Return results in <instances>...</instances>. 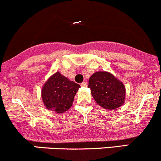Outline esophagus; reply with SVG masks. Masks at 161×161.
<instances>
[{"mask_svg": "<svg viewBox=\"0 0 161 161\" xmlns=\"http://www.w3.org/2000/svg\"><path fill=\"white\" fill-rule=\"evenodd\" d=\"M81 87H87V83L86 82H83L80 84Z\"/></svg>", "mask_w": 161, "mask_h": 161, "instance_id": "34e87169", "label": "esophagus"}]
</instances>
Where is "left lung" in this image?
<instances>
[{
  "instance_id": "obj_1",
  "label": "left lung",
  "mask_w": 161,
  "mask_h": 161,
  "mask_svg": "<svg viewBox=\"0 0 161 161\" xmlns=\"http://www.w3.org/2000/svg\"><path fill=\"white\" fill-rule=\"evenodd\" d=\"M88 87L97 103L107 110L120 108L125 101L124 84L110 72H95L90 77Z\"/></svg>"
}]
</instances>
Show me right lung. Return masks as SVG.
I'll use <instances>...</instances> for the list:
<instances>
[{"mask_svg": "<svg viewBox=\"0 0 161 161\" xmlns=\"http://www.w3.org/2000/svg\"><path fill=\"white\" fill-rule=\"evenodd\" d=\"M80 86L70 80L60 72L51 75L41 90L43 103L47 110L64 113L72 106L76 93Z\"/></svg>", "mask_w": 161, "mask_h": 161, "instance_id": "1", "label": "right lung"}]
</instances>
